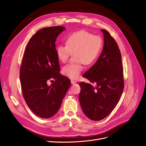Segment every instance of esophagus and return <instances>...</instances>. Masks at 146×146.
I'll use <instances>...</instances> for the list:
<instances>
[{"mask_svg": "<svg viewBox=\"0 0 146 146\" xmlns=\"http://www.w3.org/2000/svg\"><path fill=\"white\" fill-rule=\"evenodd\" d=\"M71 83H72V84H76V81L74 80H71Z\"/></svg>", "mask_w": 146, "mask_h": 146, "instance_id": "obj_1", "label": "esophagus"}]
</instances>
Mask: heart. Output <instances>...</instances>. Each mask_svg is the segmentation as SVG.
Returning <instances> with one entry per match:
<instances>
[{
  "mask_svg": "<svg viewBox=\"0 0 146 146\" xmlns=\"http://www.w3.org/2000/svg\"><path fill=\"white\" fill-rule=\"evenodd\" d=\"M66 44H59L56 48L58 59L63 63L68 60L72 53H74L76 62L65 65L62 73L66 77L76 80L83 70L82 64L90 65L100 54L103 41L100 36L94 35L86 31L74 32L66 38Z\"/></svg>",
  "mask_w": 146,
  "mask_h": 146,
  "instance_id": "heart-1",
  "label": "heart"
}]
</instances>
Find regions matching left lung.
<instances>
[{"label":"left lung","instance_id":"left-lung-1","mask_svg":"<svg viewBox=\"0 0 146 146\" xmlns=\"http://www.w3.org/2000/svg\"><path fill=\"white\" fill-rule=\"evenodd\" d=\"M104 46L98 59L83 74L92 83L80 82L79 96L82 110L89 119L98 121L105 119L114 109L124 87L121 53L115 40L105 29Z\"/></svg>","mask_w":146,"mask_h":146}]
</instances>
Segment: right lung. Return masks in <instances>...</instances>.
<instances>
[{
  "label": "right lung",
  "instance_id": "right-lung-1",
  "mask_svg": "<svg viewBox=\"0 0 146 146\" xmlns=\"http://www.w3.org/2000/svg\"><path fill=\"white\" fill-rule=\"evenodd\" d=\"M63 26L41 29L27 44L20 68V81L24 98L29 108L41 118L54 115L71 84L60 74L56 41ZM54 79L51 86L47 82Z\"/></svg>",
  "mask_w": 146,
  "mask_h": 146
}]
</instances>
